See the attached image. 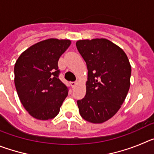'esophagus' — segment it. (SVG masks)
<instances>
[{
    "label": "esophagus",
    "mask_w": 154,
    "mask_h": 154,
    "mask_svg": "<svg viewBox=\"0 0 154 154\" xmlns=\"http://www.w3.org/2000/svg\"><path fill=\"white\" fill-rule=\"evenodd\" d=\"M70 84H71V85H72V86L75 87L76 85H77V84H78V82H71Z\"/></svg>",
    "instance_id": "1"
}]
</instances>
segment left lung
<instances>
[{
  "mask_svg": "<svg viewBox=\"0 0 154 154\" xmlns=\"http://www.w3.org/2000/svg\"><path fill=\"white\" fill-rule=\"evenodd\" d=\"M76 47L88 69L86 94L77 101L79 113L89 123H103L118 112L127 96L130 61L124 51L108 39L79 40Z\"/></svg>",
  "mask_w": 154,
  "mask_h": 154,
  "instance_id": "1",
  "label": "left lung"
}]
</instances>
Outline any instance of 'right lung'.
I'll list each match as a JSON object with an SVG mask.
<instances>
[{"instance_id": "obj_1", "label": "right lung", "mask_w": 154, "mask_h": 154, "mask_svg": "<svg viewBox=\"0 0 154 154\" xmlns=\"http://www.w3.org/2000/svg\"><path fill=\"white\" fill-rule=\"evenodd\" d=\"M69 39L48 38L23 51L14 65V84L23 106L39 120L55 118L68 96L58 79V62L70 46Z\"/></svg>"}]
</instances>
